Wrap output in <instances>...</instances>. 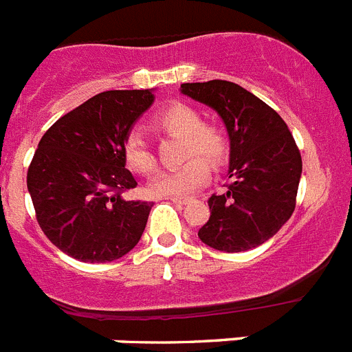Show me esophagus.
Wrapping results in <instances>:
<instances>
[{"instance_id": "obj_1", "label": "esophagus", "mask_w": 352, "mask_h": 352, "mask_svg": "<svg viewBox=\"0 0 352 352\" xmlns=\"http://www.w3.org/2000/svg\"><path fill=\"white\" fill-rule=\"evenodd\" d=\"M170 201H173L174 204H186V203H190V199H188V197H170Z\"/></svg>"}]
</instances>
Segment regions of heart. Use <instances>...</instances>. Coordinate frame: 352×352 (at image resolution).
Instances as JSON below:
<instances>
[{"label": "heart", "instance_id": "b5f03b06", "mask_svg": "<svg viewBox=\"0 0 352 352\" xmlns=\"http://www.w3.org/2000/svg\"><path fill=\"white\" fill-rule=\"evenodd\" d=\"M153 125L162 132L183 139V158L190 157L176 169L157 174L148 188L164 197H182L199 190L210 179V166H222L229 155L226 130L214 123H204L197 109L173 102L162 107L153 118ZM123 158L132 173L149 174L157 167L153 151L139 132H130L123 142ZM208 162H206V160Z\"/></svg>", "mask_w": 352, "mask_h": 352}]
</instances>
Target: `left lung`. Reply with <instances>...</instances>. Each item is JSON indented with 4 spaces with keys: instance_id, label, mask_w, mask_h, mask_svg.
Instances as JSON below:
<instances>
[{
    "instance_id": "8db88e82",
    "label": "left lung",
    "mask_w": 352,
    "mask_h": 352,
    "mask_svg": "<svg viewBox=\"0 0 352 352\" xmlns=\"http://www.w3.org/2000/svg\"><path fill=\"white\" fill-rule=\"evenodd\" d=\"M182 93L214 109L231 141V183L226 194L208 199L211 214L199 238L229 254L259 247L296 206L301 155L292 133L276 111L229 80L185 82Z\"/></svg>"
}]
</instances>
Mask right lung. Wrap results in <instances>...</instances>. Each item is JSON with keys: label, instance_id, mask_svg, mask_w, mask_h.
Segmentation results:
<instances>
[{"label": "right lung", "instance_id": "obj_1", "mask_svg": "<svg viewBox=\"0 0 352 352\" xmlns=\"http://www.w3.org/2000/svg\"><path fill=\"white\" fill-rule=\"evenodd\" d=\"M153 100L149 89L98 93L40 139L28 190L40 229L67 256L111 263L139 243L153 203L121 195L138 186L123 142Z\"/></svg>", "mask_w": 352, "mask_h": 352}]
</instances>
